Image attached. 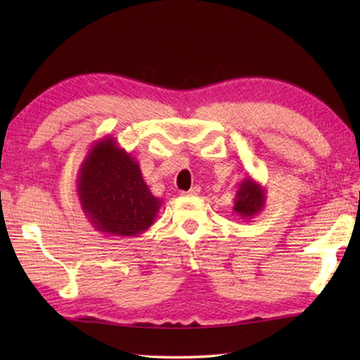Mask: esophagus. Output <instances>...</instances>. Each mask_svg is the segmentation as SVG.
<instances>
[{"label": "esophagus", "mask_w": 360, "mask_h": 360, "mask_svg": "<svg viewBox=\"0 0 360 360\" xmlns=\"http://www.w3.org/2000/svg\"><path fill=\"white\" fill-rule=\"evenodd\" d=\"M200 193H201V187H198V186L190 188L188 192H181V195H184V196H196V195H200Z\"/></svg>", "instance_id": "esophagus-1"}]
</instances>
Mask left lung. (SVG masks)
Segmentation results:
<instances>
[{
    "label": "left lung",
    "instance_id": "8db88e82",
    "mask_svg": "<svg viewBox=\"0 0 360 360\" xmlns=\"http://www.w3.org/2000/svg\"><path fill=\"white\" fill-rule=\"evenodd\" d=\"M266 188L252 176H246L236 188L233 198V212L241 219L254 218L264 209Z\"/></svg>",
    "mask_w": 360,
    "mask_h": 360
}]
</instances>
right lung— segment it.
Wrapping results in <instances>:
<instances>
[{"label": "right lung", "instance_id": "1", "mask_svg": "<svg viewBox=\"0 0 360 360\" xmlns=\"http://www.w3.org/2000/svg\"><path fill=\"white\" fill-rule=\"evenodd\" d=\"M82 210L97 232L137 236L162 205L143 181L139 162L111 136L94 142L77 176Z\"/></svg>", "mask_w": 360, "mask_h": 360}]
</instances>
